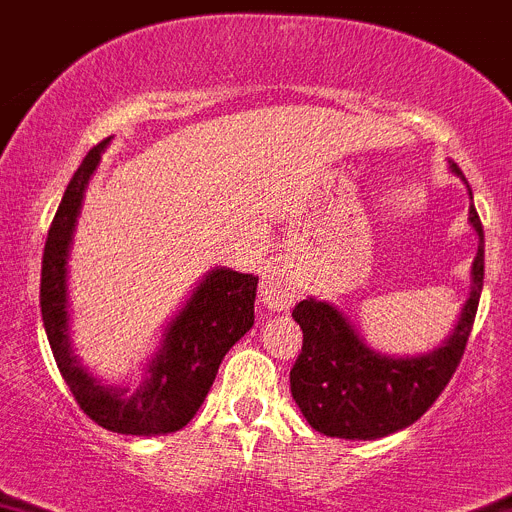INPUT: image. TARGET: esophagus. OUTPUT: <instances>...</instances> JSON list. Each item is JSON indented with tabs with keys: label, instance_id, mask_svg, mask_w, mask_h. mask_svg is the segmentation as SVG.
<instances>
[{
	"label": "esophagus",
	"instance_id": "1",
	"mask_svg": "<svg viewBox=\"0 0 512 512\" xmlns=\"http://www.w3.org/2000/svg\"><path fill=\"white\" fill-rule=\"evenodd\" d=\"M298 283L280 262H270L262 273L260 298L270 311H288L290 303L296 301Z\"/></svg>",
	"mask_w": 512,
	"mask_h": 512
}]
</instances>
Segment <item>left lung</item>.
<instances>
[{
    "instance_id": "8db88e82",
    "label": "left lung",
    "mask_w": 512,
    "mask_h": 512,
    "mask_svg": "<svg viewBox=\"0 0 512 512\" xmlns=\"http://www.w3.org/2000/svg\"><path fill=\"white\" fill-rule=\"evenodd\" d=\"M451 170L462 176L457 163H451ZM469 222L480 237L472 293L454 334L436 352L408 359L382 357L362 344L349 321L329 303L308 298L293 308V319L303 329V347L290 370V395L319 434L382 439L416 423L449 385L467 349L485 278V234L474 204L469 206Z\"/></svg>"
}]
</instances>
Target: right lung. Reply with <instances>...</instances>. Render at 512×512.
<instances>
[{
    "mask_svg": "<svg viewBox=\"0 0 512 512\" xmlns=\"http://www.w3.org/2000/svg\"><path fill=\"white\" fill-rule=\"evenodd\" d=\"M107 142L109 137L91 147L84 163L78 165L48 229L40 273L43 326L55 365L78 408L91 421L114 434H173L196 416L214 385L224 354L255 324L257 278L227 267L211 270L186 308L168 326L163 349L147 367L145 382L132 393L104 388L84 372L68 344L66 257L84 191Z\"/></svg>",
    "mask_w": 512,
    "mask_h": 512,
    "instance_id": "right-lung-1",
    "label": "right lung"
}]
</instances>
